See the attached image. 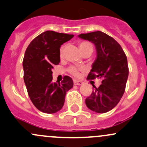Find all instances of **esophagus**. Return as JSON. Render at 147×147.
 <instances>
[{
  "mask_svg": "<svg viewBox=\"0 0 147 147\" xmlns=\"http://www.w3.org/2000/svg\"><path fill=\"white\" fill-rule=\"evenodd\" d=\"M83 84V82L80 81V80H74V84L75 85H81V84Z\"/></svg>",
  "mask_w": 147,
  "mask_h": 147,
  "instance_id": "1",
  "label": "esophagus"
}]
</instances>
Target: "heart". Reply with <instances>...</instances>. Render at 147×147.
I'll use <instances>...</instances> for the list:
<instances>
[{"label":"heart","mask_w":147,"mask_h":147,"mask_svg":"<svg viewBox=\"0 0 147 147\" xmlns=\"http://www.w3.org/2000/svg\"><path fill=\"white\" fill-rule=\"evenodd\" d=\"M79 48H80V50L81 51V53H84L86 51H91L92 52H93L94 47L93 45L91 44L90 42H88V41H83L79 43ZM65 46H62L60 49V57L63 58V51H64ZM84 71V67H77L75 66H71L68 69V72L70 75H72V76L76 77L78 78L80 77V73L81 72Z\"/></svg>","instance_id":"obj_1"}]
</instances>
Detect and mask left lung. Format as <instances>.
Here are the masks:
<instances>
[{
  "label": "left lung",
  "mask_w": 147,
  "mask_h": 147,
  "mask_svg": "<svg viewBox=\"0 0 147 147\" xmlns=\"http://www.w3.org/2000/svg\"><path fill=\"white\" fill-rule=\"evenodd\" d=\"M79 37L95 45L97 58L86 80L102 79L101 84L96 87L86 98L91 111L104 113L112 110L121 99L127 80L129 69L125 52L113 38L101 31L81 34Z\"/></svg>",
  "instance_id": "1"
}]
</instances>
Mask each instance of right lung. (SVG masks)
I'll return each instance as SVG.
<instances>
[{
	"instance_id": "right-lung-1",
	"label": "right lung",
	"mask_w": 147,
	"mask_h": 147,
	"mask_svg": "<svg viewBox=\"0 0 147 147\" xmlns=\"http://www.w3.org/2000/svg\"><path fill=\"white\" fill-rule=\"evenodd\" d=\"M73 34L46 31L34 38L23 59L24 81L33 104L45 113H54L63 108L66 92L73 81L65 76L61 83L53 82L52 69L60 63V48Z\"/></svg>"
}]
</instances>
